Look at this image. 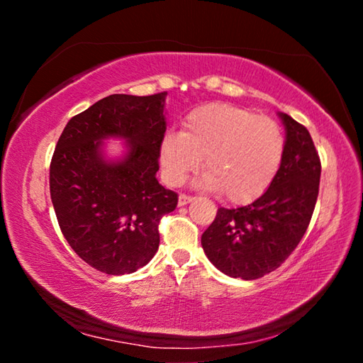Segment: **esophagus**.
Returning <instances> with one entry per match:
<instances>
[{
  "instance_id": "obj_1",
  "label": "esophagus",
  "mask_w": 363,
  "mask_h": 363,
  "mask_svg": "<svg viewBox=\"0 0 363 363\" xmlns=\"http://www.w3.org/2000/svg\"><path fill=\"white\" fill-rule=\"evenodd\" d=\"M192 200H194V196L186 195V194H181V195H179V200H177V203H179V206H186V205H189Z\"/></svg>"
}]
</instances>
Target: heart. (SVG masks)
<instances>
[{
	"label": "heart",
	"mask_w": 363,
	"mask_h": 363,
	"mask_svg": "<svg viewBox=\"0 0 363 363\" xmlns=\"http://www.w3.org/2000/svg\"><path fill=\"white\" fill-rule=\"evenodd\" d=\"M285 157V134L277 121L248 108L213 102L196 107L181 133L160 143L164 181L179 186L200 167L201 186L219 190L225 201L250 203L274 182Z\"/></svg>",
	"instance_id": "b5f03b06"
}]
</instances>
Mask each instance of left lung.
<instances>
[{
  "mask_svg": "<svg viewBox=\"0 0 363 363\" xmlns=\"http://www.w3.org/2000/svg\"><path fill=\"white\" fill-rule=\"evenodd\" d=\"M284 121L285 157L274 182L253 203L219 208L201 247L220 272L256 280L280 267L298 247L314 213L320 158L309 131L290 115Z\"/></svg>",
  "mask_w": 363,
  "mask_h": 363,
  "instance_id": "obj_1",
  "label": "left lung"
}]
</instances>
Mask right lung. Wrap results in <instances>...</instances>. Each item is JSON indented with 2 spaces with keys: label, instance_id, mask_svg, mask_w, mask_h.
I'll return each instance as SVG.
<instances>
[{
  "label": "right lung",
  "instance_id": "1",
  "mask_svg": "<svg viewBox=\"0 0 363 363\" xmlns=\"http://www.w3.org/2000/svg\"><path fill=\"white\" fill-rule=\"evenodd\" d=\"M167 94L104 97L67 123L54 150L49 189L60 230L104 274L145 266L158 250L160 219L177 205V194L157 181ZM108 137L127 140L120 160L103 157Z\"/></svg>",
  "mask_w": 363,
  "mask_h": 363
}]
</instances>
